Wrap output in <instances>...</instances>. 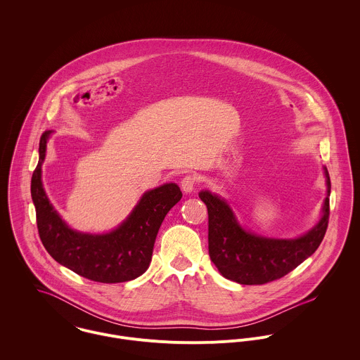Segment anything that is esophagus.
Listing matches in <instances>:
<instances>
[{
	"label": "esophagus",
	"instance_id": "obj_1",
	"mask_svg": "<svg viewBox=\"0 0 360 360\" xmlns=\"http://www.w3.org/2000/svg\"><path fill=\"white\" fill-rule=\"evenodd\" d=\"M197 183H198V176L194 174V173H191V174H187V176L183 177L180 186H181V190L188 194V193H193V191H194Z\"/></svg>",
	"mask_w": 360,
	"mask_h": 360
}]
</instances>
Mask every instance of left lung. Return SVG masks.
<instances>
[{
	"label": "left lung",
	"mask_w": 360,
	"mask_h": 360,
	"mask_svg": "<svg viewBox=\"0 0 360 360\" xmlns=\"http://www.w3.org/2000/svg\"><path fill=\"white\" fill-rule=\"evenodd\" d=\"M327 197L319 223L302 237L294 240L266 238L244 230L224 200L209 191L200 198L207 207L209 257L223 277L257 285L284 277L308 259L324 238L330 216L331 183L327 167Z\"/></svg>",
	"instance_id": "8db88e82"
}]
</instances>
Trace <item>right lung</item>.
<instances>
[{
	"mask_svg": "<svg viewBox=\"0 0 360 360\" xmlns=\"http://www.w3.org/2000/svg\"><path fill=\"white\" fill-rule=\"evenodd\" d=\"M50 134V130L44 131L40 139V158L32 176V200L44 248L58 263L93 281L110 284L137 278L151 263L165 216L183 197L179 186L169 183L147 191L129 217L110 233L75 231L56 213L43 188L41 165Z\"/></svg>",
	"mask_w": 360,
	"mask_h": 360,
	"instance_id": "add662e5",
	"label": "right lung"
}]
</instances>
